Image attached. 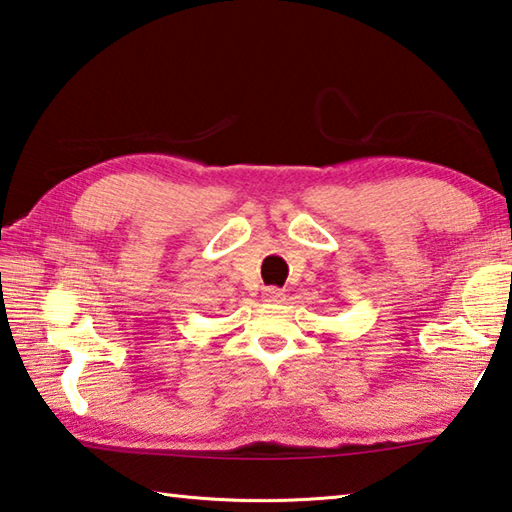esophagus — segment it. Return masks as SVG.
<instances>
[{"label":"esophagus","instance_id":"1","mask_svg":"<svg viewBox=\"0 0 512 512\" xmlns=\"http://www.w3.org/2000/svg\"><path fill=\"white\" fill-rule=\"evenodd\" d=\"M262 297L266 302H284V291L282 288H277V286H266L264 291H262Z\"/></svg>","mask_w":512,"mask_h":512}]
</instances>
